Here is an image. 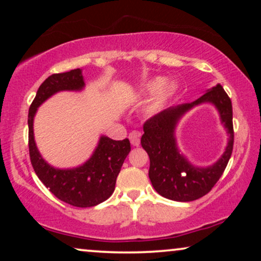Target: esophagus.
<instances>
[{"label":"esophagus","instance_id":"obj_1","mask_svg":"<svg viewBox=\"0 0 261 261\" xmlns=\"http://www.w3.org/2000/svg\"><path fill=\"white\" fill-rule=\"evenodd\" d=\"M140 137H141V133L138 130H133L132 133L129 134V140H130V144L133 146H139L140 145Z\"/></svg>","mask_w":261,"mask_h":261}]
</instances>
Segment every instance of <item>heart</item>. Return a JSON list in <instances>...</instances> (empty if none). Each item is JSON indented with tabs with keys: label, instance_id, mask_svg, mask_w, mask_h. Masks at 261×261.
<instances>
[{
	"label": "heart",
	"instance_id": "b5f03b06",
	"mask_svg": "<svg viewBox=\"0 0 261 261\" xmlns=\"http://www.w3.org/2000/svg\"><path fill=\"white\" fill-rule=\"evenodd\" d=\"M160 83H162V81H160V80L151 82V83L147 85V88H146V91H147V92L155 91L156 89L159 88ZM174 90H176V85H174L173 83H171V82H167V83L164 84L162 89H160V90L156 92L155 97H154V99H153V102L151 105V108H155V107H158L160 103H163L164 101H165V99L169 97V96L172 94Z\"/></svg>",
	"mask_w": 261,
	"mask_h": 261
}]
</instances>
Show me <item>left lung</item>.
Listing matches in <instances>:
<instances>
[{"label": "left lung", "instance_id": "left-lung-1", "mask_svg": "<svg viewBox=\"0 0 261 261\" xmlns=\"http://www.w3.org/2000/svg\"><path fill=\"white\" fill-rule=\"evenodd\" d=\"M210 101L219 109L221 119L230 134L223 158L213 167L199 169L192 167L177 151L174 127L179 117L192 106ZM142 148L149 156L148 177L153 188L163 197L178 202H190L203 197L214 188L226 170L234 146L233 108L224 89L217 84L192 103L163 110L144 123Z\"/></svg>", "mask_w": 261, "mask_h": 261}]
</instances>
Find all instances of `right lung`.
<instances>
[{
    "label": "right lung",
    "instance_id": "obj_1",
    "mask_svg": "<svg viewBox=\"0 0 261 261\" xmlns=\"http://www.w3.org/2000/svg\"><path fill=\"white\" fill-rule=\"evenodd\" d=\"M83 87L84 81L80 69L53 73L39 87L28 112V147L35 173L57 198L78 208L97 205L112 196L121 166L130 152L128 139L116 141L102 137L91 158L77 169H55L41 158L33 135V117L37 108L56 92L81 90Z\"/></svg>",
    "mask_w": 261,
    "mask_h": 261
}]
</instances>
